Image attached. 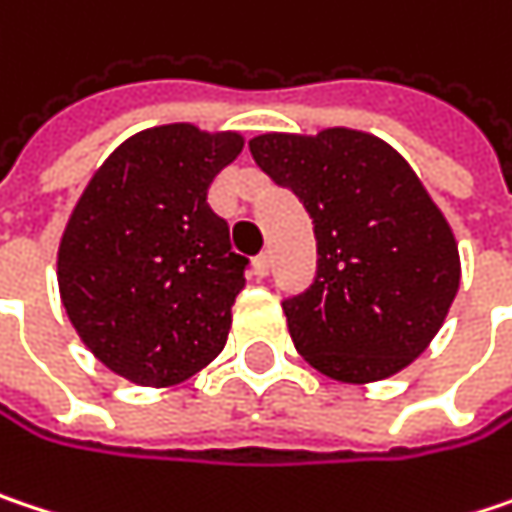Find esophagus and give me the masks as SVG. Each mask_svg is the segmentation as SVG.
I'll return each instance as SVG.
<instances>
[{"label": "esophagus", "instance_id": "1", "mask_svg": "<svg viewBox=\"0 0 512 512\" xmlns=\"http://www.w3.org/2000/svg\"><path fill=\"white\" fill-rule=\"evenodd\" d=\"M255 272L260 278H266V275L272 272V255H269V252H263V255L255 257Z\"/></svg>", "mask_w": 512, "mask_h": 512}]
</instances>
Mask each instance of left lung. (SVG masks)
Returning a JSON list of instances; mask_svg holds the SVG:
<instances>
[{
    "label": "left lung",
    "instance_id": "left-lung-1",
    "mask_svg": "<svg viewBox=\"0 0 512 512\" xmlns=\"http://www.w3.org/2000/svg\"><path fill=\"white\" fill-rule=\"evenodd\" d=\"M255 163L299 196L316 234V278L284 299L304 360L346 384L401 372L437 337L460 287L442 210L390 143L325 128L260 134Z\"/></svg>",
    "mask_w": 512,
    "mask_h": 512
}]
</instances>
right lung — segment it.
Listing matches in <instances>:
<instances>
[{
  "label": "right lung",
  "instance_id": "right-lung-1",
  "mask_svg": "<svg viewBox=\"0 0 512 512\" xmlns=\"http://www.w3.org/2000/svg\"><path fill=\"white\" fill-rule=\"evenodd\" d=\"M240 152L237 131L146 128L96 169L64 228L58 287L72 328L140 387L181 384L225 349L249 260L208 187Z\"/></svg>",
  "mask_w": 512,
  "mask_h": 512
}]
</instances>
